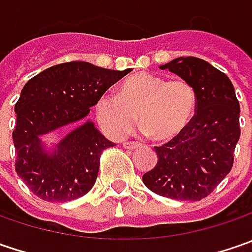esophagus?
<instances>
[{"label":"esophagus","mask_w":252,"mask_h":252,"mask_svg":"<svg viewBox=\"0 0 252 252\" xmlns=\"http://www.w3.org/2000/svg\"><path fill=\"white\" fill-rule=\"evenodd\" d=\"M123 147L127 149V150H134V149H139L140 147V143L139 141H125L123 143Z\"/></svg>","instance_id":"obj_1"}]
</instances>
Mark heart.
<instances>
[{
    "label": "heart",
    "mask_w": 252,
    "mask_h": 252,
    "mask_svg": "<svg viewBox=\"0 0 252 252\" xmlns=\"http://www.w3.org/2000/svg\"><path fill=\"white\" fill-rule=\"evenodd\" d=\"M198 109V94L184 78L168 80L139 73L125 80L119 95L105 94L96 103V118L113 137L134 130L139 116L141 126L158 141H174L192 123Z\"/></svg>",
    "instance_id": "b5f03b06"
}]
</instances>
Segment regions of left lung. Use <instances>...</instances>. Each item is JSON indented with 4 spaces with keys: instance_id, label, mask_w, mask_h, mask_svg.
<instances>
[{
    "instance_id": "obj_1",
    "label": "left lung",
    "mask_w": 252,
    "mask_h": 252,
    "mask_svg": "<svg viewBox=\"0 0 252 252\" xmlns=\"http://www.w3.org/2000/svg\"><path fill=\"white\" fill-rule=\"evenodd\" d=\"M160 68L195 87L198 109L182 136L154 147L158 160L143 182L164 198L200 200L231 171L240 139V103L227 75L202 59L179 57Z\"/></svg>"
}]
</instances>
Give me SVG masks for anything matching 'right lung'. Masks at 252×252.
<instances>
[{
    "label": "right lung",
    "mask_w": 252,
    "mask_h": 252,
    "mask_svg": "<svg viewBox=\"0 0 252 252\" xmlns=\"http://www.w3.org/2000/svg\"><path fill=\"white\" fill-rule=\"evenodd\" d=\"M130 71L70 62L46 68L25 84L15 105V169L37 198L68 202L90 192L98 177L102 153L115 144L92 122L81 123L102 95ZM67 124L79 127L61 142L53 155L44 153L38 136Z\"/></svg>",
    "instance_id": "1"
}]
</instances>
